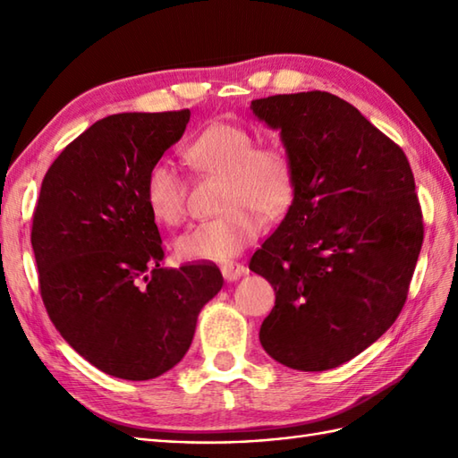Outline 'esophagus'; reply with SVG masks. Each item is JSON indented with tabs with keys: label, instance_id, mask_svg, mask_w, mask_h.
<instances>
[{
	"label": "esophagus",
	"instance_id": "34e87169",
	"mask_svg": "<svg viewBox=\"0 0 458 458\" xmlns=\"http://www.w3.org/2000/svg\"><path fill=\"white\" fill-rule=\"evenodd\" d=\"M246 274H248V267L242 266V264H236V261H230V264L222 266V276L226 281H236Z\"/></svg>",
	"mask_w": 458,
	"mask_h": 458
}]
</instances>
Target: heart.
I'll list each match as a JSON object with an SVG mask.
<instances>
[{
    "instance_id": "obj_1",
    "label": "heart",
    "mask_w": 458,
    "mask_h": 458,
    "mask_svg": "<svg viewBox=\"0 0 458 458\" xmlns=\"http://www.w3.org/2000/svg\"><path fill=\"white\" fill-rule=\"evenodd\" d=\"M194 169L224 179L222 216L202 220L182 232L174 250L184 261H228L251 244L266 218H281L295 199V163L279 143L256 145L244 125L212 122L187 149ZM145 200L153 216L179 224L187 214V181L167 161H157L145 177Z\"/></svg>"
}]
</instances>
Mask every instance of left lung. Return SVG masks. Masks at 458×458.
<instances>
[{
	"instance_id": "1",
	"label": "left lung",
	"mask_w": 458,
	"mask_h": 458,
	"mask_svg": "<svg viewBox=\"0 0 458 458\" xmlns=\"http://www.w3.org/2000/svg\"><path fill=\"white\" fill-rule=\"evenodd\" d=\"M251 110L295 163V199L250 269L276 291L259 343L279 364L323 372L394 325L423 244L413 173L397 143L328 92L277 94Z\"/></svg>"
}]
</instances>
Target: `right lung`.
Instances as JSON below:
<instances>
[{"label": "right lung", "instance_id": "obj_1", "mask_svg": "<svg viewBox=\"0 0 458 458\" xmlns=\"http://www.w3.org/2000/svg\"><path fill=\"white\" fill-rule=\"evenodd\" d=\"M189 120L179 110L96 122L53 161L35 207L31 246L48 317L82 358L122 379L179 364L224 284L208 261L159 266L165 250L145 200L151 165Z\"/></svg>", "mask_w": 458, "mask_h": 458}]
</instances>
